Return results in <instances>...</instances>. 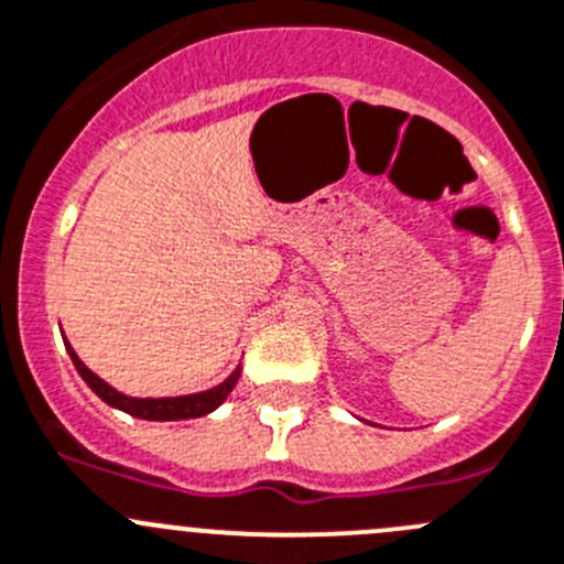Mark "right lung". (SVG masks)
Instances as JSON below:
<instances>
[{
  "mask_svg": "<svg viewBox=\"0 0 564 564\" xmlns=\"http://www.w3.org/2000/svg\"><path fill=\"white\" fill-rule=\"evenodd\" d=\"M63 341H65V349H68L70 360H74L76 371H79L82 380L93 388V393H96V397H101L109 408H118V410H123V413L134 415V419H145V421H182V419H198V415L212 413V410H217L223 402H226L228 393H231L234 386H237L239 375H242V366H237V369H234L231 375L220 382V386L209 388V391L187 393V397H160V399L126 397V393H120L118 388H112L109 382H104L101 377L93 375V371L82 364V358L74 352V347L68 344V338H63Z\"/></svg>",
  "mask_w": 564,
  "mask_h": 564,
  "instance_id": "obj_1",
  "label": "right lung"
}]
</instances>
